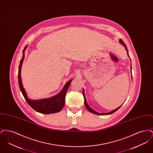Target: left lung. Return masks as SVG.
Instances as JSON below:
<instances>
[{"label":"left lung","instance_id":"1","mask_svg":"<svg viewBox=\"0 0 153 153\" xmlns=\"http://www.w3.org/2000/svg\"><path fill=\"white\" fill-rule=\"evenodd\" d=\"M119 43L120 44H122L123 46H124V48H125V49H126V51H127V55H128V57L130 58V56H129V54H128V49H127V46H126V45H125V44L124 43L123 41L121 39H119ZM130 60H131V59H130ZM130 69H131V79H132V67H131V66H130ZM82 94H83V96H84V100H85V102H84V104H85V107L87 108V109L90 112H91V113H92V114H96V115H110V114H113V113H114L115 111H117V110L118 109H119L120 107H121V106L122 105H121L120 107H119L118 108H117V109H114V110H112V111H110L109 112H107V113H99V112H96L95 110H94V109H92V108H91L89 106V105L88 104L87 102V99H86V97H85V93H84V89H83V90H82Z\"/></svg>","mask_w":153,"mask_h":153}]
</instances>
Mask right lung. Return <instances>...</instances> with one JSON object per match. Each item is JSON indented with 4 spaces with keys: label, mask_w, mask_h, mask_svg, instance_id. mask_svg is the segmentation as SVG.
Segmentation results:
<instances>
[{
    "label": "right lung",
    "mask_w": 153,
    "mask_h": 153,
    "mask_svg": "<svg viewBox=\"0 0 153 153\" xmlns=\"http://www.w3.org/2000/svg\"><path fill=\"white\" fill-rule=\"evenodd\" d=\"M27 47V45H26L23 51V56L22 59H21L20 64L18 69V82L22 95L24 96L25 100H26V102L30 106L38 112L44 114H50L58 112L63 108L65 105L66 94L72 80H69V81H68L64 88H62V89L58 93V94L54 96H52L49 98L39 100L30 99L27 95V93L26 92L25 88L23 86L21 74L22 64L25 58V51H26Z\"/></svg>",
    "instance_id": "1"
}]
</instances>
